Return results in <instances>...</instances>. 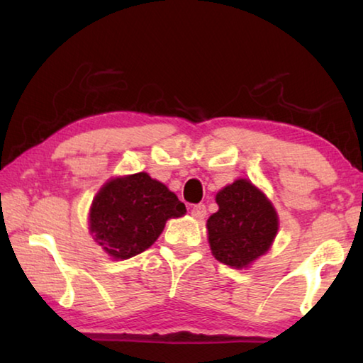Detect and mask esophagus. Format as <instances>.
Listing matches in <instances>:
<instances>
[{"instance_id":"1","label":"esophagus","mask_w":363,"mask_h":363,"mask_svg":"<svg viewBox=\"0 0 363 363\" xmlns=\"http://www.w3.org/2000/svg\"><path fill=\"white\" fill-rule=\"evenodd\" d=\"M190 214H192V218H195L196 220H203L206 216V206L203 203L194 205L192 210H190Z\"/></svg>"}]
</instances>
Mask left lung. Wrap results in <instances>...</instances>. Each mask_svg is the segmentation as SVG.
I'll return each mask as SVG.
<instances>
[{"instance_id":"left-lung-1","label":"left lung","mask_w":363,"mask_h":363,"mask_svg":"<svg viewBox=\"0 0 363 363\" xmlns=\"http://www.w3.org/2000/svg\"><path fill=\"white\" fill-rule=\"evenodd\" d=\"M216 203L219 210L206 220L211 253L230 267H248L267 253L277 235V211L247 179H237L219 190Z\"/></svg>"}]
</instances>
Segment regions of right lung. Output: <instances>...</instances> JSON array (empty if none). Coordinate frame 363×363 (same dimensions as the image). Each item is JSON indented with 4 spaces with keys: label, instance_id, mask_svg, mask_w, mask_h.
Masks as SVG:
<instances>
[{
    "label": "right lung",
    "instance_id": "right-lung-1",
    "mask_svg": "<svg viewBox=\"0 0 363 363\" xmlns=\"http://www.w3.org/2000/svg\"><path fill=\"white\" fill-rule=\"evenodd\" d=\"M186 205L147 173L115 177L104 184L89 211V230L113 259H130L155 243L169 218Z\"/></svg>",
    "mask_w": 363,
    "mask_h": 363
}]
</instances>
